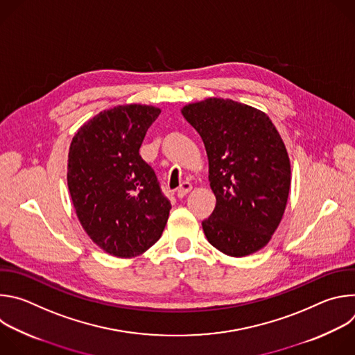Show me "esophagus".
Wrapping results in <instances>:
<instances>
[{
    "label": "esophagus",
    "mask_w": 355,
    "mask_h": 355,
    "mask_svg": "<svg viewBox=\"0 0 355 355\" xmlns=\"http://www.w3.org/2000/svg\"><path fill=\"white\" fill-rule=\"evenodd\" d=\"M192 189V185H191V182H188V181H184L181 185H180V188H178V191H177V196L178 198H184L189 191Z\"/></svg>",
    "instance_id": "obj_1"
}]
</instances>
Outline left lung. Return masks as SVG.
I'll return each instance as SVG.
<instances>
[{"mask_svg": "<svg viewBox=\"0 0 355 355\" xmlns=\"http://www.w3.org/2000/svg\"><path fill=\"white\" fill-rule=\"evenodd\" d=\"M204 140L216 196L202 220L208 241L232 257L263 248L278 227L289 193L285 144L261 111L232 99L209 98L182 110Z\"/></svg>", "mask_w": 355, "mask_h": 355, "instance_id": "8db88e82", "label": "left lung"}]
</instances>
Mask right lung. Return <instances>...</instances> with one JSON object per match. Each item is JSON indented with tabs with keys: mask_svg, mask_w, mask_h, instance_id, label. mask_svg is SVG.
Listing matches in <instances>:
<instances>
[{
	"mask_svg": "<svg viewBox=\"0 0 355 355\" xmlns=\"http://www.w3.org/2000/svg\"><path fill=\"white\" fill-rule=\"evenodd\" d=\"M160 112L147 105L104 111L78 129L70 146L67 184L77 216L91 240L115 257L141 254L168 219L170 200L139 155Z\"/></svg>",
	"mask_w": 355,
	"mask_h": 355,
	"instance_id": "obj_1",
	"label": "right lung"
}]
</instances>
